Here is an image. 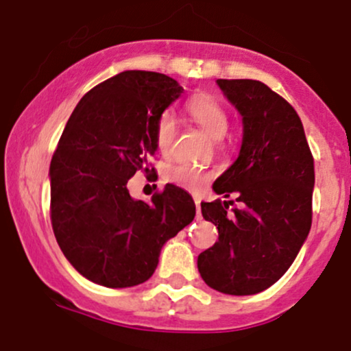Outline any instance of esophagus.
<instances>
[{"mask_svg":"<svg viewBox=\"0 0 351 351\" xmlns=\"http://www.w3.org/2000/svg\"><path fill=\"white\" fill-rule=\"evenodd\" d=\"M193 200H195V205H197V215H200V202H202V198L200 197H193Z\"/></svg>","mask_w":351,"mask_h":351,"instance_id":"obj_1","label":"esophagus"}]
</instances>
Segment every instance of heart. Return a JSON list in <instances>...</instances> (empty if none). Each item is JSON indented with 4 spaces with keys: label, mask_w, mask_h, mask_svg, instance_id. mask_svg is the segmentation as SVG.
<instances>
[{
    "label": "heart",
    "mask_w": 351,
    "mask_h": 351,
    "mask_svg": "<svg viewBox=\"0 0 351 351\" xmlns=\"http://www.w3.org/2000/svg\"><path fill=\"white\" fill-rule=\"evenodd\" d=\"M186 115L197 123L198 127L205 130L214 139H222L224 134L229 129V115L224 105L217 100L215 97L208 93H198L193 95L185 105ZM176 134V123L175 117L169 112H165L159 115L154 125V141L158 146L159 153L168 154L171 151L173 141H175ZM210 173L205 169L198 168V166L189 165V162H182V165H175L168 168L166 171V180L175 185L182 186L186 190H200L205 183L210 180Z\"/></svg>",
    "instance_id": "b5f03b06"
}]
</instances>
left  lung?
I'll return each mask as SVG.
<instances>
[{"label": "left lung", "instance_id": "1", "mask_svg": "<svg viewBox=\"0 0 351 351\" xmlns=\"http://www.w3.org/2000/svg\"><path fill=\"white\" fill-rule=\"evenodd\" d=\"M243 115L238 159L214 183L234 200L202 202L219 241L198 254L205 284L229 295L268 289L289 270L313 222L314 158L292 105L256 80H217Z\"/></svg>", "mask_w": 351, "mask_h": 351}]
</instances>
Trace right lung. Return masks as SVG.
<instances>
[{
  "label": "right lung",
  "mask_w": 351,
  "mask_h": 351,
  "mask_svg": "<svg viewBox=\"0 0 351 351\" xmlns=\"http://www.w3.org/2000/svg\"><path fill=\"white\" fill-rule=\"evenodd\" d=\"M183 93L153 71H123L88 91L51 161V222L59 247L88 280L110 289L146 282L161 247L195 217L193 198L166 185L134 200L127 182L153 173L154 125Z\"/></svg>",
  "instance_id": "add662e5"
}]
</instances>
